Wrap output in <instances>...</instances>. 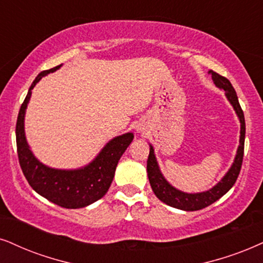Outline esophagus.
<instances>
[{
	"label": "esophagus",
	"mask_w": 263,
	"mask_h": 263,
	"mask_svg": "<svg viewBox=\"0 0 263 263\" xmlns=\"http://www.w3.org/2000/svg\"><path fill=\"white\" fill-rule=\"evenodd\" d=\"M137 131H139V132H142V131H143V127H137Z\"/></svg>",
	"instance_id": "obj_1"
}]
</instances>
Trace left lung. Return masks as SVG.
<instances>
[{
    "label": "left lung",
    "instance_id": "left-lung-1",
    "mask_svg": "<svg viewBox=\"0 0 263 263\" xmlns=\"http://www.w3.org/2000/svg\"><path fill=\"white\" fill-rule=\"evenodd\" d=\"M209 74L211 75L212 81L216 85V87L222 89L224 92L226 98L231 103L233 107L235 114H237L239 121H240V137H239V145L235 154L234 161L232 164L229 170L226 172V175L220 181L216 183L214 187L208 189L205 192L200 193H185L177 189L174 185L167 182V179L161 174L160 167H159L158 160L154 153V148L152 144H149V156L147 161V172L149 183L152 185L153 192L166 205H170L172 208L179 209L183 211H197L211 205L212 202L223 197L229 189L233 187L235 181H237L239 172L241 168L242 156H244V142H245V119L244 112H242L240 104H239L238 96L235 93L228 79L218 75L217 72L210 70Z\"/></svg>",
    "mask_w": 263,
    "mask_h": 263
}]
</instances>
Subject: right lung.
Returning a JSON list of instances; mask_svg holds the SVG:
<instances>
[{
	"label": "right lung",
	"instance_id": "add662e5",
	"mask_svg": "<svg viewBox=\"0 0 263 263\" xmlns=\"http://www.w3.org/2000/svg\"><path fill=\"white\" fill-rule=\"evenodd\" d=\"M61 65L45 70L36 76L18 114L15 127L19 164L36 193L47 200L65 209H80L104 197L114 178L116 166L131 142L134 134L127 132L110 139L98 155L87 165L79 168H54L42 164L30 149L25 136V112L31 98L32 88L43 76L57 71Z\"/></svg>",
	"mask_w": 263,
	"mask_h": 263
}]
</instances>
